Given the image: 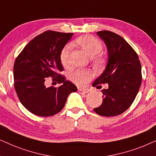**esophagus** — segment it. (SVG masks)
<instances>
[{"label": "esophagus", "mask_w": 156, "mask_h": 156, "mask_svg": "<svg viewBox=\"0 0 156 156\" xmlns=\"http://www.w3.org/2000/svg\"><path fill=\"white\" fill-rule=\"evenodd\" d=\"M78 91H79V93H81V94H86L87 93H88V90H86V89L78 88Z\"/></svg>", "instance_id": "1"}]
</instances>
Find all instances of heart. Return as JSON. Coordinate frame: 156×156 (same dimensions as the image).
<instances>
[{"label":"heart","mask_w":156,"mask_h":156,"mask_svg":"<svg viewBox=\"0 0 156 156\" xmlns=\"http://www.w3.org/2000/svg\"><path fill=\"white\" fill-rule=\"evenodd\" d=\"M77 46L82 49L88 56L92 58L93 62L97 65H102L105 60L102 56L97 55L103 50V45L98 39L92 36H82L75 40ZM71 48L69 45L64 46L60 53V61L63 66H68L70 52ZM93 74L88 70H76L69 74V78L74 83L80 86H86L92 78Z\"/></svg>","instance_id":"obj_1"}]
</instances>
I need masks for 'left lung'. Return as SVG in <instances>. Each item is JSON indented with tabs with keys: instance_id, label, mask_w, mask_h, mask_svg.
I'll return each instance as SVG.
<instances>
[{
	"instance_id": "left-lung-1",
	"label": "left lung",
	"mask_w": 156,
	"mask_h": 156,
	"mask_svg": "<svg viewBox=\"0 0 156 156\" xmlns=\"http://www.w3.org/2000/svg\"><path fill=\"white\" fill-rule=\"evenodd\" d=\"M104 41L108 54L105 70L93 86L108 84L103 89V103L94 108L102 116H115L125 112L136 98L142 82L141 65L133 48L119 35L108 30L97 32Z\"/></svg>"
}]
</instances>
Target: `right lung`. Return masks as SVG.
<instances>
[{"instance_id":"obj_1","label":"right lung","mask_w":156,"mask_h":156,"mask_svg":"<svg viewBox=\"0 0 156 156\" xmlns=\"http://www.w3.org/2000/svg\"><path fill=\"white\" fill-rule=\"evenodd\" d=\"M73 33L47 30L35 37L16 58L13 67L14 86L22 105L34 115L48 117L63 108L70 93L77 87L66 80L60 53ZM52 76L62 86H45V78Z\"/></svg>"}]
</instances>
